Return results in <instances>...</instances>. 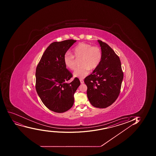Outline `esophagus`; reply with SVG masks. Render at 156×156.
<instances>
[{
    "label": "esophagus",
    "instance_id": "esophagus-1",
    "mask_svg": "<svg viewBox=\"0 0 156 156\" xmlns=\"http://www.w3.org/2000/svg\"><path fill=\"white\" fill-rule=\"evenodd\" d=\"M80 83L81 84H83L84 83V80H83V79H80Z\"/></svg>",
    "mask_w": 156,
    "mask_h": 156
}]
</instances>
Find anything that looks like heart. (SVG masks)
I'll return each mask as SVG.
<instances>
[{
  "mask_svg": "<svg viewBox=\"0 0 156 156\" xmlns=\"http://www.w3.org/2000/svg\"><path fill=\"white\" fill-rule=\"evenodd\" d=\"M73 54L66 53L63 57L64 63L66 68L71 70L75 69L77 59H81V66L76 69L74 77L82 79L88 75L90 70H94L98 67L102 59V51L97 46H93L90 44L80 43L73 49Z\"/></svg>",
  "mask_w": 156,
  "mask_h": 156,
  "instance_id": "b5f03b06",
  "label": "heart"
}]
</instances>
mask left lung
Listing matches in <instances>:
<instances>
[{
    "instance_id": "left-lung-1",
    "label": "left lung",
    "mask_w": 156,
    "mask_h": 156,
    "mask_svg": "<svg viewBox=\"0 0 156 156\" xmlns=\"http://www.w3.org/2000/svg\"><path fill=\"white\" fill-rule=\"evenodd\" d=\"M102 51L100 64L84 79L87 95L93 106L105 108L119 97L123 74L119 56L107 44L98 40Z\"/></svg>"
}]
</instances>
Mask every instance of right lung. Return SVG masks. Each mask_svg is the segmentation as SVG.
<instances>
[{"label": "right lung", "instance_id": "1", "mask_svg": "<svg viewBox=\"0 0 156 156\" xmlns=\"http://www.w3.org/2000/svg\"><path fill=\"white\" fill-rule=\"evenodd\" d=\"M76 42L71 39L51 43L37 66L36 90L44 104L55 112H64L73 106L74 94L80 85L77 77L66 82L73 75L63 61L66 51Z\"/></svg>", "mask_w": 156, "mask_h": 156}]
</instances>
